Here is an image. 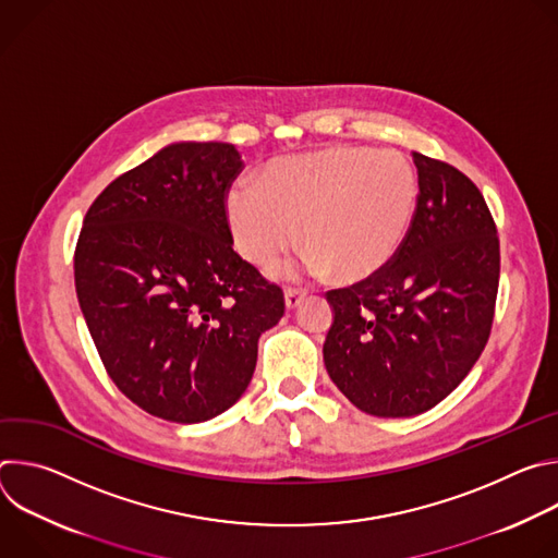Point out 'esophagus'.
<instances>
[{
    "label": "esophagus",
    "instance_id": "1",
    "mask_svg": "<svg viewBox=\"0 0 558 558\" xmlns=\"http://www.w3.org/2000/svg\"><path fill=\"white\" fill-rule=\"evenodd\" d=\"M304 291L302 289H284V304H287V308H295L302 300H304Z\"/></svg>",
    "mask_w": 558,
    "mask_h": 558
}]
</instances>
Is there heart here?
<instances>
[{"label":"heart","mask_w":558,"mask_h":558,"mask_svg":"<svg viewBox=\"0 0 558 558\" xmlns=\"http://www.w3.org/2000/svg\"><path fill=\"white\" fill-rule=\"evenodd\" d=\"M417 209L409 158L360 145L274 158L260 190L238 185L225 198L233 245L247 263L271 269L300 238L306 265L338 282L381 274L409 241Z\"/></svg>","instance_id":"b5f03b06"}]
</instances>
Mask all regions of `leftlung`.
Wrapping results in <instances>:
<instances>
[{
    "label": "left lung",
    "mask_w": 558,
    "mask_h": 558,
    "mask_svg": "<svg viewBox=\"0 0 558 558\" xmlns=\"http://www.w3.org/2000/svg\"><path fill=\"white\" fill-rule=\"evenodd\" d=\"M420 209L377 276L333 289L325 366L360 411L413 417L437 407L480 360L499 289V238L476 185L413 151Z\"/></svg>",
    "instance_id": "1"
}]
</instances>
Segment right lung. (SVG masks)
I'll use <instances>...</instances> for the list:
<instances>
[{
	"label": "right lung",
	"instance_id": "add662e5",
	"mask_svg": "<svg viewBox=\"0 0 558 558\" xmlns=\"http://www.w3.org/2000/svg\"><path fill=\"white\" fill-rule=\"evenodd\" d=\"M243 170L231 143L181 141L90 205L74 287L101 362L145 413L207 422L247 390L282 289L238 256L225 198Z\"/></svg>",
	"mask_w": 558,
	"mask_h": 558
}]
</instances>
